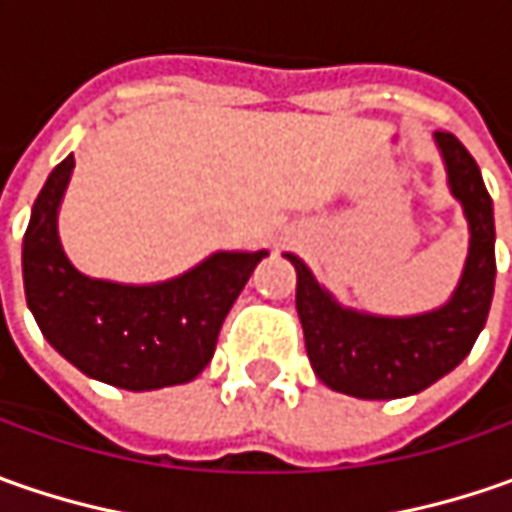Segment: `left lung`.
I'll return each mask as SVG.
<instances>
[{
	"instance_id": "1",
	"label": "left lung",
	"mask_w": 512,
	"mask_h": 512,
	"mask_svg": "<svg viewBox=\"0 0 512 512\" xmlns=\"http://www.w3.org/2000/svg\"><path fill=\"white\" fill-rule=\"evenodd\" d=\"M436 145L447 168V185L462 202L470 225L467 262L447 305L402 319L359 313L339 305L305 262L287 253L296 267V310L307 359L330 390L356 399L413 396L462 364L487 322L496 285L493 199L476 159L453 133L436 130Z\"/></svg>"
}]
</instances>
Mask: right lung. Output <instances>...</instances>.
<instances>
[{
	"label": "right lung",
	"mask_w": 512,
	"mask_h": 512,
	"mask_svg": "<svg viewBox=\"0 0 512 512\" xmlns=\"http://www.w3.org/2000/svg\"><path fill=\"white\" fill-rule=\"evenodd\" d=\"M73 156L39 190L22 242L25 299L42 336L85 376L122 390H159L196 379L213 359L222 322L259 253H213L159 285H116L70 265L56 213Z\"/></svg>",
	"instance_id": "add662e5"
}]
</instances>
